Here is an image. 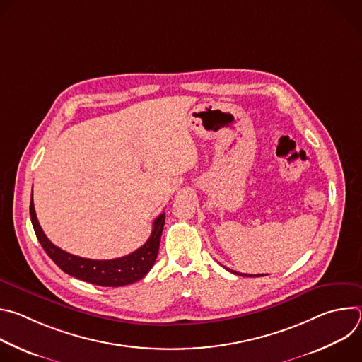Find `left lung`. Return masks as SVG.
Listing matches in <instances>:
<instances>
[{
  "label": "left lung",
  "instance_id": "1",
  "mask_svg": "<svg viewBox=\"0 0 362 362\" xmlns=\"http://www.w3.org/2000/svg\"><path fill=\"white\" fill-rule=\"evenodd\" d=\"M228 269V268H226ZM229 272H232V274H235V275H239V276H265L264 274H257V275H246V274H239V272H235V271H232V269H228Z\"/></svg>",
  "mask_w": 362,
  "mask_h": 362
}]
</instances>
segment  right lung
I'll list each match as a JSON object with an SVG mask.
<instances>
[{"label": "right lung", "instance_id": "1", "mask_svg": "<svg viewBox=\"0 0 362 362\" xmlns=\"http://www.w3.org/2000/svg\"><path fill=\"white\" fill-rule=\"evenodd\" d=\"M30 216L38 242L54 264L66 274L100 286H124L146 276L158 257L160 236L165 226V214H162L154 219L151 235L143 246L123 257H117V259L95 261L71 255L49 242L37 221L33 196Z\"/></svg>", "mask_w": 362, "mask_h": 362}]
</instances>
